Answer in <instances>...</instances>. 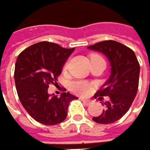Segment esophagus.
<instances>
[{
	"mask_svg": "<svg viewBox=\"0 0 150 150\" xmlns=\"http://www.w3.org/2000/svg\"><path fill=\"white\" fill-rule=\"evenodd\" d=\"M83 102H84L86 105H90V104H92V100H90V99H85V98H82V99H81Z\"/></svg>",
	"mask_w": 150,
	"mask_h": 150,
	"instance_id": "obj_1",
	"label": "esophagus"
}]
</instances>
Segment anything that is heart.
Masks as SVG:
<instances>
[{"instance_id":"1","label":"heart","mask_w":150,"mask_h":150,"mask_svg":"<svg viewBox=\"0 0 150 150\" xmlns=\"http://www.w3.org/2000/svg\"><path fill=\"white\" fill-rule=\"evenodd\" d=\"M96 58H100L99 55H92L91 56V60L93 59H96ZM67 69V64L64 65V70L65 71ZM71 89L74 93H76L77 95H80V96H87L90 92L92 91V86L89 84L88 82L86 81H76L74 82L72 86H71Z\"/></svg>"}]
</instances>
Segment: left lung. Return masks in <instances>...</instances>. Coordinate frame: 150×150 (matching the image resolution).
Returning a JSON list of instances; mask_svg holds the SVG:
<instances>
[{"mask_svg": "<svg viewBox=\"0 0 150 150\" xmlns=\"http://www.w3.org/2000/svg\"><path fill=\"white\" fill-rule=\"evenodd\" d=\"M102 53L110 64V76L95 97L108 96L105 109L93 120L99 124H110L120 119L131 106L139 87V64L133 51L116 41H104L87 47Z\"/></svg>", "mask_w": 150, "mask_h": 150, "instance_id": "8db88e82", "label": "left lung"}]
</instances>
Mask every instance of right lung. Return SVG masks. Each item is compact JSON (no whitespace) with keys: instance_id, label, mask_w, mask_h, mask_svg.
<instances>
[{"instance_id":"add662e5","label":"right lung","mask_w":150,"mask_h":150,"mask_svg":"<svg viewBox=\"0 0 150 150\" xmlns=\"http://www.w3.org/2000/svg\"><path fill=\"white\" fill-rule=\"evenodd\" d=\"M74 48L41 42L26 48L17 57L14 81L19 99L27 113L46 126L57 125L67 117L70 101L76 96L63 93L60 97L48 94L50 84L55 85L63 66Z\"/></svg>"}]
</instances>
